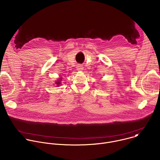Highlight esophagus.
<instances>
[{
  "mask_svg": "<svg viewBox=\"0 0 160 160\" xmlns=\"http://www.w3.org/2000/svg\"><path fill=\"white\" fill-rule=\"evenodd\" d=\"M77 70H79V71H80V70H83V68L82 67V66L79 65V66H77Z\"/></svg>",
  "mask_w": 160,
  "mask_h": 160,
  "instance_id": "esophagus-1",
  "label": "esophagus"
}]
</instances>
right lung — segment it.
I'll list each match as a JSON object with an SVG mask.
<instances>
[{"mask_svg": "<svg viewBox=\"0 0 160 160\" xmlns=\"http://www.w3.org/2000/svg\"><path fill=\"white\" fill-rule=\"evenodd\" d=\"M56 83H57V85H59V84H60V83L58 82H56Z\"/></svg>", "mask_w": 160, "mask_h": 160, "instance_id": "right-lung-1", "label": "right lung"}]
</instances>
